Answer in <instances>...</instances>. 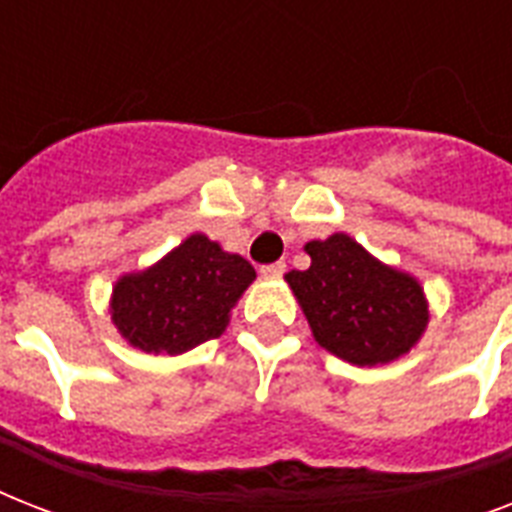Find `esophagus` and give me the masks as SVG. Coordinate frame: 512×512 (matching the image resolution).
<instances>
[{
  "label": "esophagus",
  "mask_w": 512,
  "mask_h": 512,
  "mask_svg": "<svg viewBox=\"0 0 512 512\" xmlns=\"http://www.w3.org/2000/svg\"><path fill=\"white\" fill-rule=\"evenodd\" d=\"M284 271H287V263H271V265H263L260 268V273H263V279H279V276H284Z\"/></svg>",
  "instance_id": "esophagus-1"
}]
</instances>
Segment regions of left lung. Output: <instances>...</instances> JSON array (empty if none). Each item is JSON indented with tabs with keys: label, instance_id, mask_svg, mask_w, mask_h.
<instances>
[{
	"label": "left lung",
	"instance_id": "left-lung-1",
	"mask_svg": "<svg viewBox=\"0 0 512 512\" xmlns=\"http://www.w3.org/2000/svg\"><path fill=\"white\" fill-rule=\"evenodd\" d=\"M305 252L308 271L284 279L321 348L353 366H377L420 342L430 308L412 273L377 260L348 233L308 241Z\"/></svg>",
	"mask_w": 512,
	"mask_h": 512
}]
</instances>
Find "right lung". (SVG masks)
Segmentation results:
<instances>
[{"label": "right lung", "instance_id": "obj_1", "mask_svg": "<svg viewBox=\"0 0 512 512\" xmlns=\"http://www.w3.org/2000/svg\"><path fill=\"white\" fill-rule=\"evenodd\" d=\"M257 279L241 255L191 233L143 271L119 276L108 313L132 348L180 356L225 332L239 297Z\"/></svg>", "mask_w": 512, "mask_h": 512}]
</instances>
